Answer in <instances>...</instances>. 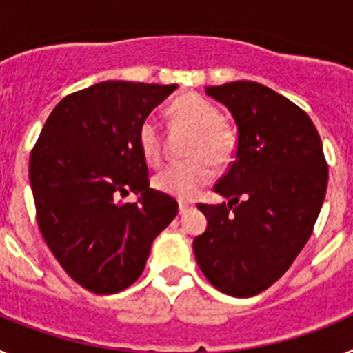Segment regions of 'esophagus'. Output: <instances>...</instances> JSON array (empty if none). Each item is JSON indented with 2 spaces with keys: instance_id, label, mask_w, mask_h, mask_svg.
<instances>
[{
  "instance_id": "obj_1",
  "label": "esophagus",
  "mask_w": 353,
  "mask_h": 353,
  "mask_svg": "<svg viewBox=\"0 0 353 353\" xmlns=\"http://www.w3.org/2000/svg\"><path fill=\"white\" fill-rule=\"evenodd\" d=\"M192 208L191 203H187V201H180L179 203V210L180 214H185V212H189Z\"/></svg>"
}]
</instances>
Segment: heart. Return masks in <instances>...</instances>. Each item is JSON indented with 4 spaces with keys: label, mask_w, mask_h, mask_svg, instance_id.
Listing matches in <instances>:
<instances>
[{
    "label": "heart",
    "mask_w": 353,
    "mask_h": 353,
    "mask_svg": "<svg viewBox=\"0 0 353 353\" xmlns=\"http://www.w3.org/2000/svg\"><path fill=\"white\" fill-rule=\"evenodd\" d=\"M171 111L179 120L194 129L196 136L191 143L189 161L173 162L154 179L157 191L179 199H191L207 185L214 176V162H224L230 159L235 148V138L232 130L221 121L219 109L212 102L196 93H185L179 97L171 105ZM139 146L150 164H159L162 157V143L159 123L155 118H146L139 127Z\"/></svg>",
    "instance_id": "1"
}]
</instances>
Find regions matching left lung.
<instances>
[{"instance_id":"8db88e82","label":"left lung","mask_w":353,"mask_h":353,"mask_svg":"<svg viewBox=\"0 0 353 353\" xmlns=\"http://www.w3.org/2000/svg\"><path fill=\"white\" fill-rule=\"evenodd\" d=\"M239 130L235 161L198 205L207 230L192 242L199 269L219 292L252 297L279 279L310 240L329 180L322 139L299 105L254 81L207 86Z\"/></svg>"}]
</instances>
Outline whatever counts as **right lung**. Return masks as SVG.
Instances as JSON below:
<instances>
[{"instance_id":"right-lung-1","label":"right lung","mask_w":353,"mask_h":353,"mask_svg":"<svg viewBox=\"0 0 353 353\" xmlns=\"http://www.w3.org/2000/svg\"><path fill=\"white\" fill-rule=\"evenodd\" d=\"M176 84L104 81L52 109L30 157L37 221L65 272L99 295L118 293L145 269L155 236L179 214L150 189L139 127ZM129 192L139 204H121Z\"/></svg>"}]
</instances>
